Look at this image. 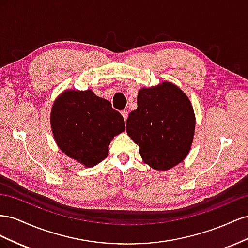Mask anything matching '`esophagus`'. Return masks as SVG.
Wrapping results in <instances>:
<instances>
[{
  "instance_id": "34e87169",
  "label": "esophagus",
  "mask_w": 248,
  "mask_h": 248,
  "mask_svg": "<svg viewBox=\"0 0 248 248\" xmlns=\"http://www.w3.org/2000/svg\"><path fill=\"white\" fill-rule=\"evenodd\" d=\"M121 115L123 116L124 120L126 121V120H127V117H128V111H127V110H122V111H121Z\"/></svg>"
}]
</instances>
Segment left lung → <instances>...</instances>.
<instances>
[{"label":"left lung","mask_w":248,"mask_h":248,"mask_svg":"<svg viewBox=\"0 0 248 248\" xmlns=\"http://www.w3.org/2000/svg\"><path fill=\"white\" fill-rule=\"evenodd\" d=\"M196 116L192 104L170 81L138 93V108L126 122V131L140 146V154L154 170H168L182 162L192 145Z\"/></svg>","instance_id":"obj_1"}]
</instances>
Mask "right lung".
Segmentation results:
<instances>
[{
  "instance_id": "obj_1",
  "label": "right lung",
  "mask_w": 248,
  "mask_h": 248,
  "mask_svg": "<svg viewBox=\"0 0 248 248\" xmlns=\"http://www.w3.org/2000/svg\"><path fill=\"white\" fill-rule=\"evenodd\" d=\"M50 126L61 151L86 168H92L108 154V146L125 131L122 115L92 90H65L50 111Z\"/></svg>"
}]
</instances>
